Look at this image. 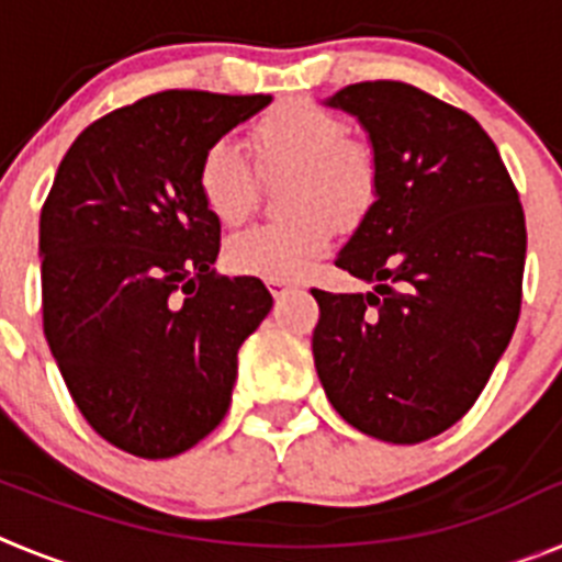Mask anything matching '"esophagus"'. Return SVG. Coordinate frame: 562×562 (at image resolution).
<instances>
[{
  "mask_svg": "<svg viewBox=\"0 0 562 562\" xmlns=\"http://www.w3.org/2000/svg\"><path fill=\"white\" fill-rule=\"evenodd\" d=\"M267 286H270L272 295L281 297V295H286V292H290L295 284H292V281H281V278H272V281H267Z\"/></svg>",
  "mask_w": 562,
  "mask_h": 562,
  "instance_id": "obj_1",
  "label": "esophagus"
}]
</instances>
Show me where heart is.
Instances as JSON below:
<instances>
[{
	"label": "heart",
	"instance_id": "obj_1",
	"mask_svg": "<svg viewBox=\"0 0 562 562\" xmlns=\"http://www.w3.org/2000/svg\"><path fill=\"white\" fill-rule=\"evenodd\" d=\"M250 143L261 173H290L284 207L290 220L256 225L227 241L231 270L261 278L301 276L331 241V222L351 227L376 196V157L369 146L346 137L329 109L312 101H284L258 117ZM202 205L222 225H238L258 193V173L231 140L213 143L196 171Z\"/></svg>",
	"mask_w": 562,
	"mask_h": 562
}]
</instances>
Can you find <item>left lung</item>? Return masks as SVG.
<instances>
[{"label": "left lung", "mask_w": 562, "mask_h": 562, "mask_svg": "<svg viewBox=\"0 0 562 562\" xmlns=\"http://www.w3.org/2000/svg\"><path fill=\"white\" fill-rule=\"evenodd\" d=\"M360 121L376 196L335 265L371 292L312 290L315 369L360 434L416 445L484 391L520 315L526 222L490 134L461 109L402 81L326 98Z\"/></svg>", "instance_id": "8db88e82"}]
</instances>
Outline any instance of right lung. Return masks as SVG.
<instances>
[{
  "instance_id": "add662e5",
  "label": "right lung",
  "mask_w": 562,
  "mask_h": 562,
  "mask_svg": "<svg viewBox=\"0 0 562 562\" xmlns=\"http://www.w3.org/2000/svg\"><path fill=\"white\" fill-rule=\"evenodd\" d=\"M272 95L168 89L114 109L64 154L38 222L44 337L83 419L171 459L227 414L238 346L272 310L252 276H216L222 225L196 171Z\"/></svg>"
}]
</instances>
